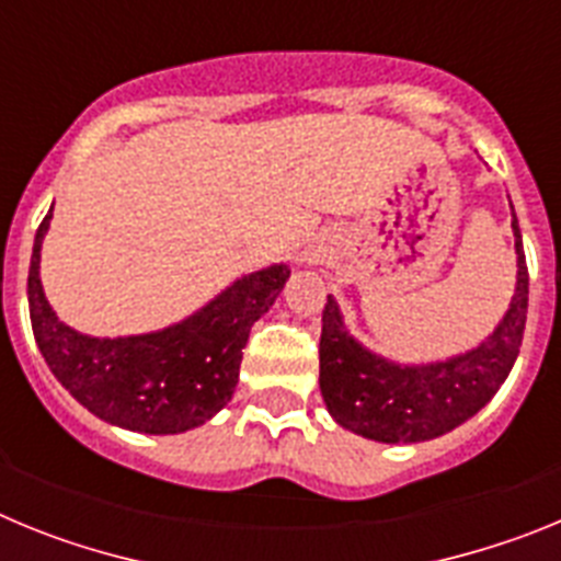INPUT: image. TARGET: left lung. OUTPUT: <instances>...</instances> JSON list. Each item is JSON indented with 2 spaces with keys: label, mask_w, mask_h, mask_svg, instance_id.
I'll list each match as a JSON object with an SVG mask.
<instances>
[{
  "label": "left lung",
  "mask_w": 561,
  "mask_h": 561,
  "mask_svg": "<svg viewBox=\"0 0 561 561\" xmlns=\"http://www.w3.org/2000/svg\"><path fill=\"white\" fill-rule=\"evenodd\" d=\"M512 227L517 238V291L512 309L480 348L463 356L401 368L354 342L329 297L320 334V390L336 424L385 444H415L455 430L497 393L523 345L528 311V266L517 216Z\"/></svg>",
  "instance_id": "1"
}]
</instances>
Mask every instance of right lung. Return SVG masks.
<instances>
[{"instance_id":"1","label":"right lung","mask_w":561,"mask_h":561,"mask_svg":"<svg viewBox=\"0 0 561 561\" xmlns=\"http://www.w3.org/2000/svg\"><path fill=\"white\" fill-rule=\"evenodd\" d=\"M30 255L27 304L38 351L69 393L98 419L134 433L171 435L199 427L230 401L247 336L284 289V264L252 272L221 291L199 314L157 334L95 340L64 325L38 280L44 232Z\"/></svg>"}]
</instances>
